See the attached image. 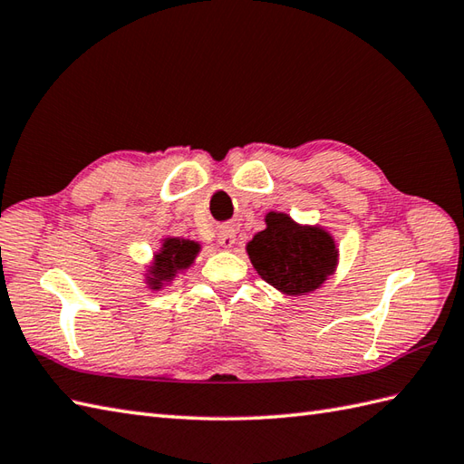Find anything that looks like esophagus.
<instances>
[{
  "label": "esophagus",
  "mask_w": 464,
  "mask_h": 464,
  "mask_svg": "<svg viewBox=\"0 0 464 464\" xmlns=\"http://www.w3.org/2000/svg\"><path fill=\"white\" fill-rule=\"evenodd\" d=\"M218 241L225 249H231L235 243V229L229 227V225H223V227L218 231Z\"/></svg>",
  "instance_id": "34e87169"
}]
</instances>
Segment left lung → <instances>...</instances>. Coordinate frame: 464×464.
Listing matches in <instances>:
<instances>
[{"instance_id":"obj_1","label":"left lung","mask_w":464,"mask_h":464,"mask_svg":"<svg viewBox=\"0 0 464 464\" xmlns=\"http://www.w3.org/2000/svg\"><path fill=\"white\" fill-rule=\"evenodd\" d=\"M251 263L268 285L286 295H304L334 273L338 251L318 227H300L285 213H268L266 229L246 245Z\"/></svg>"}]
</instances>
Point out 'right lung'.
Wrapping results in <instances>:
<instances>
[{
	"instance_id": "1",
	"label": "right lung",
	"mask_w": 464,
	"mask_h": 464,
	"mask_svg": "<svg viewBox=\"0 0 464 464\" xmlns=\"http://www.w3.org/2000/svg\"><path fill=\"white\" fill-rule=\"evenodd\" d=\"M198 251H199V245L193 241L168 239L164 246H161V253L156 255L154 268L150 271L152 273L150 283H152L154 288H160L161 283L171 281L178 271H183V268H188L193 263Z\"/></svg>"
}]
</instances>
